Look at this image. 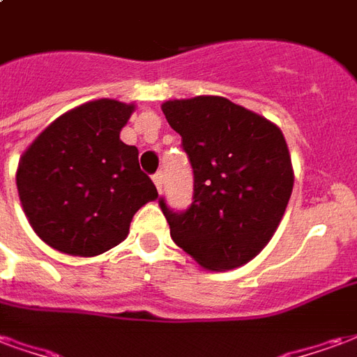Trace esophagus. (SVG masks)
Returning a JSON list of instances; mask_svg holds the SVG:
<instances>
[{
  "mask_svg": "<svg viewBox=\"0 0 357 357\" xmlns=\"http://www.w3.org/2000/svg\"><path fill=\"white\" fill-rule=\"evenodd\" d=\"M153 181H155V185L158 191H162V187H164V174L162 172H156L155 176H153Z\"/></svg>",
  "mask_w": 357,
  "mask_h": 357,
  "instance_id": "34e87169",
  "label": "esophagus"
}]
</instances>
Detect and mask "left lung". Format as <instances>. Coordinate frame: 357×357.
Segmentation results:
<instances>
[{
  "label": "left lung",
  "instance_id": "left-lung-1",
  "mask_svg": "<svg viewBox=\"0 0 357 357\" xmlns=\"http://www.w3.org/2000/svg\"><path fill=\"white\" fill-rule=\"evenodd\" d=\"M193 168V202L176 212L158 201L179 248L212 271L250 262L273 237L294 183L283 132L225 97L162 105Z\"/></svg>",
  "mask_w": 357,
  "mask_h": 357
}]
</instances>
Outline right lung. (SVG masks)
Returning <instances> with one entry per match:
<instances>
[{
	"instance_id": "obj_1",
	"label": "right lung",
	"mask_w": 357,
	"mask_h": 357,
	"mask_svg": "<svg viewBox=\"0 0 357 357\" xmlns=\"http://www.w3.org/2000/svg\"><path fill=\"white\" fill-rule=\"evenodd\" d=\"M133 105L97 99L68 110L20 156L17 189L38 237L59 252L97 256L128 237L133 214L155 201L139 153L120 141Z\"/></svg>"
}]
</instances>
